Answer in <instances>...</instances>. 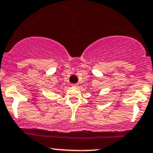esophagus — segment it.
<instances>
[{"mask_svg": "<svg viewBox=\"0 0 153 153\" xmlns=\"http://www.w3.org/2000/svg\"><path fill=\"white\" fill-rule=\"evenodd\" d=\"M72 86L78 87V84H76V83H73V84H72Z\"/></svg>", "mask_w": 153, "mask_h": 153, "instance_id": "obj_1", "label": "esophagus"}]
</instances>
